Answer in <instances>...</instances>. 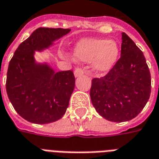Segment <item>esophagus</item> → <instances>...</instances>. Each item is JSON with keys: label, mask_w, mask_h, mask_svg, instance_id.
Wrapping results in <instances>:
<instances>
[{"label": "esophagus", "mask_w": 159, "mask_h": 159, "mask_svg": "<svg viewBox=\"0 0 159 159\" xmlns=\"http://www.w3.org/2000/svg\"><path fill=\"white\" fill-rule=\"evenodd\" d=\"M83 74H84V70L82 68H77L74 71V76L76 77H80V76H82Z\"/></svg>", "instance_id": "esophagus-1"}]
</instances>
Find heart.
Masks as SVG:
<instances>
[{"label":"heart","mask_w":159,"mask_h":159,"mask_svg":"<svg viewBox=\"0 0 159 159\" xmlns=\"http://www.w3.org/2000/svg\"><path fill=\"white\" fill-rule=\"evenodd\" d=\"M118 55L117 43L104 38L82 39L74 48L75 58L81 61H92L93 69L97 72H105L112 69Z\"/></svg>","instance_id":"heart-1"}]
</instances>
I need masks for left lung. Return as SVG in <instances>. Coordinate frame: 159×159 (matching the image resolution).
<instances>
[{
  "label": "left lung",
  "instance_id": "1",
  "mask_svg": "<svg viewBox=\"0 0 159 159\" xmlns=\"http://www.w3.org/2000/svg\"><path fill=\"white\" fill-rule=\"evenodd\" d=\"M150 93L151 75L143 53L123 32L119 60L106 76L92 81V103L105 119L122 123L141 112Z\"/></svg>",
  "mask_w": 159,
  "mask_h": 159
}]
</instances>
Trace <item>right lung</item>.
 I'll use <instances>...</instances> for the list:
<instances>
[{
    "label": "right lung",
    "mask_w": 159,
    "mask_h": 159,
    "mask_svg": "<svg viewBox=\"0 0 159 159\" xmlns=\"http://www.w3.org/2000/svg\"><path fill=\"white\" fill-rule=\"evenodd\" d=\"M71 29L40 27L19 45L10 61L6 88L18 114L30 123L47 124L63 117L75 88L72 71H55L47 62H36L42 52Z\"/></svg>",
    "instance_id": "obj_1"
}]
</instances>
